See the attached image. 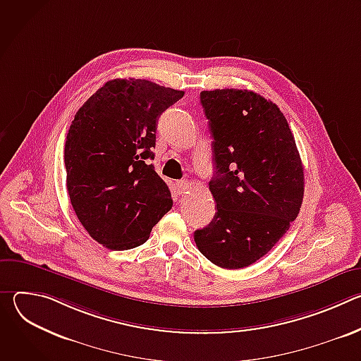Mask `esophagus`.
Returning a JSON list of instances; mask_svg holds the SVG:
<instances>
[{"instance_id":"esophagus-1","label":"esophagus","mask_w":361,"mask_h":361,"mask_svg":"<svg viewBox=\"0 0 361 361\" xmlns=\"http://www.w3.org/2000/svg\"><path fill=\"white\" fill-rule=\"evenodd\" d=\"M190 187H191V185H190V183H188V181H185V180H183V181H178V183H177V188H178V192H181V194L187 192V190H188Z\"/></svg>"}]
</instances>
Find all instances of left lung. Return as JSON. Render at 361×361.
<instances>
[{
  "mask_svg": "<svg viewBox=\"0 0 361 361\" xmlns=\"http://www.w3.org/2000/svg\"><path fill=\"white\" fill-rule=\"evenodd\" d=\"M213 137L217 202L212 223L194 233L202 255L243 269L266 255L298 216L304 170L294 135L274 102L248 90L201 91Z\"/></svg>",
  "mask_w": 361,
  "mask_h": 361,
  "instance_id": "1",
  "label": "left lung"
}]
</instances>
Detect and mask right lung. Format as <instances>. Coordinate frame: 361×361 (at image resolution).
<instances>
[{
  "instance_id": "right-lung-1",
  "label": "right lung",
  "mask_w": 361,
  "mask_h": 361,
  "mask_svg": "<svg viewBox=\"0 0 361 361\" xmlns=\"http://www.w3.org/2000/svg\"><path fill=\"white\" fill-rule=\"evenodd\" d=\"M184 91L148 80H111L77 111L64 163L73 209L88 234L110 250L144 244L173 207L154 170L159 117Z\"/></svg>"
}]
</instances>
